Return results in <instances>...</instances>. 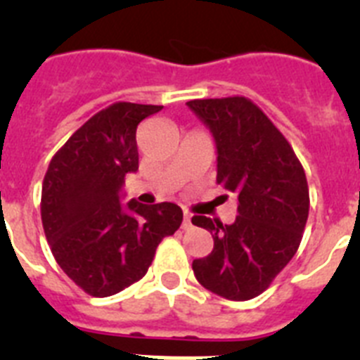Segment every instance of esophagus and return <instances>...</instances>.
I'll list each match as a JSON object with an SVG mask.
<instances>
[{
	"label": "esophagus",
	"mask_w": 360,
	"mask_h": 360,
	"mask_svg": "<svg viewBox=\"0 0 360 360\" xmlns=\"http://www.w3.org/2000/svg\"><path fill=\"white\" fill-rule=\"evenodd\" d=\"M182 229H184V231H189V229H193V219H191L189 212H186V214H184Z\"/></svg>",
	"instance_id": "1"
}]
</instances>
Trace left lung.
Masks as SVG:
<instances>
[{
  "instance_id": "8db88e82",
  "label": "left lung",
  "mask_w": 360,
  "mask_h": 360,
  "mask_svg": "<svg viewBox=\"0 0 360 360\" xmlns=\"http://www.w3.org/2000/svg\"><path fill=\"white\" fill-rule=\"evenodd\" d=\"M212 133L216 182L238 196L231 225L193 216L214 240L209 256L193 262L202 287L231 301L262 294L290 262L308 219V184L294 149L269 117L245 97L189 101Z\"/></svg>"
}]
</instances>
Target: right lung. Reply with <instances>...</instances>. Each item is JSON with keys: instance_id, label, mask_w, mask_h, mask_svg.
Segmentation results:
<instances>
[{"instance_id": "1", "label": "right lung", "mask_w": 360, "mask_h": 360, "mask_svg": "<svg viewBox=\"0 0 360 360\" xmlns=\"http://www.w3.org/2000/svg\"><path fill=\"white\" fill-rule=\"evenodd\" d=\"M160 110L117 103L98 111L56 153L44 174L46 240L65 274L94 297L144 278L158 243L182 224L176 203L122 205L124 178L139 169L136 126Z\"/></svg>"}]
</instances>
